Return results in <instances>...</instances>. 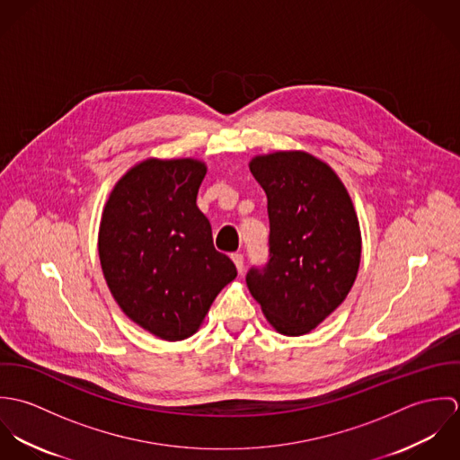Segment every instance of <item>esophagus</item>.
Listing matches in <instances>:
<instances>
[{"instance_id": "obj_1", "label": "esophagus", "mask_w": 460, "mask_h": 460, "mask_svg": "<svg viewBox=\"0 0 460 460\" xmlns=\"http://www.w3.org/2000/svg\"><path fill=\"white\" fill-rule=\"evenodd\" d=\"M232 261L235 263L237 270L243 274V270H244V257H243L241 253H234V255H232Z\"/></svg>"}]
</instances>
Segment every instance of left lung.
<instances>
[{
	"instance_id": "left-lung-1",
	"label": "left lung",
	"mask_w": 460,
	"mask_h": 460,
	"mask_svg": "<svg viewBox=\"0 0 460 460\" xmlns=\"http://www.w3.org/2000/svg\"><path fill=\"white\" fill-rule=\"evenodd\" d=\"M250 170L267 195L269 261L246 283L272 328L301 336L334 312L354 285L361 234L336 173L306 152L259 155Z\"/></svg>"
}]
</instances>
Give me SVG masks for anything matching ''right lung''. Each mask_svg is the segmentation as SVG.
Instances as JSON below:
<instances>
[{
    "mask_svg": "<svg viewBox=\"0 0 460 460\" xmlns=\"http://www.w3.org/2000/svg\"><path fill=\"white\" fill-rule=\"evenodd\" d=\"M205 164L146 159L111 191L99 230L106 283L122 312L152 334L177 341L197 332L235 276L197 207Z\"/></svg>",
    "mask_w": 460,
    "mask_h": 460,
    "instance_id": "right-lung-1",
    "label": "right lung"
}]
</instances>
